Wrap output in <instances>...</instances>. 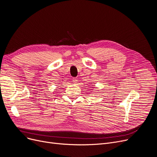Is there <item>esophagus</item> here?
<instances>
[{
	"instance_id": "obj_1",
	"label": "esophagus",
	"mask_w": 157,
	"mask_h": 157,
	"mask_svg": "<svg viewBox=\"0 0 157 157\" xmlns=\"http://www.w3.org/2000/svg\"><path fill=\"white\" fill-rule=\"evenodd\" d=\"M72 81H73V83H76L78 82V79L77 78H73Z\"/></svg>"
}]
</instances>
